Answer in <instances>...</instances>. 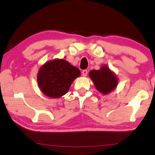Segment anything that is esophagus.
<instances>
[{
  "mask_svg": "<svg viewBox=\"0 0 155 155\" xmlns=\"http://www.w3.org/2000/svg\"><path fill=\"white\" fill-rule=\"evenodd\" d=\"M82 74L83 77H86L87 75V70H83L82 71Z\"/></svg>",
  "mask_w": 155,
  "mask_h": 155,
  "instance_id": "1",
  "label": "esophagus"
}]
</instances>
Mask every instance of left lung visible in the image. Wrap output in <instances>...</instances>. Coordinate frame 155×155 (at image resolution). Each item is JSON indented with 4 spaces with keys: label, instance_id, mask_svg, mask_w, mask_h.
Returning a JSON list of instances; mask_svg holds the SVG:
<instances>
[{
    "label": "left lung",
    "instance_id": "left-lung-1",
    "mask_svg": "<svg viewBox=\"0 0 155 155\" xmlns=\"http://www.w3.org/2000/svg\"><path fill=\"white\" fill-rule=\"evenodd\" d=\"M89 76L97 89L104 94L112 92L118 84L116 76L106 65L102 66L99 70L90 71Z\"/></svg>",
    "mask_w": 155,
    "mask_h": 155
}]
</instances>
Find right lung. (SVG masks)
<instances>
[{
	"mask_svg": "<svg viewBox=\"0 0 155 155\" xmlns=\"http://www.w3.org/2000/svg\"><path fill=\"white\" fill-rule=\"evenodd\" d=\"M80 75L77 67L64 59H55L41 67L37 76L38 84L43 94L58 98L68 92L73 81Z\"/></svg>",
	"mask_w": 155,
	"mask_h": 155,
	"instance_id": "add662e5",
	"label": "right lung"
}]
</instances>
